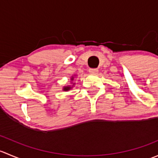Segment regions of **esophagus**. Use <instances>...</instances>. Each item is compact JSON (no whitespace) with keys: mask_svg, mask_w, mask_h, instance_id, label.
I'll list each match as a JSON object with an SVG mask.
<instances>
[{"mask_svg":"<svg viewBox=\"0 0 158 158\" xmlns=\"http://www.w3.org/2000/svg\"><path fill=\"white\" fill-rule=\"evenodd\" d=\"M89 72L90 73H92V74H95V73H97L98 72V69H96V68H91V69H89Z\"/></svg>","mask_w":158,"mask_h":158,"instance_id":"obj_1","label":"esophagus"}]
</instances>
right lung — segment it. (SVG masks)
Wrapping results in <instances>:
<instances>
[{"label": "right lung", "mask_w": 158, "mask_h": 158, "mask_svg": "<svg viewBox=\"0 0 158 158\" xmlns=\"http://www.w3.org/2000/svg\"><path fill=\"white\" fill-rule=\"evenodd\" d=\"M73 79V78H72V79ZM69 89H70V87H65L64 90H65V91H67V90H69Z\"/></svg>", "instance_id": "1"}]
</instances>
